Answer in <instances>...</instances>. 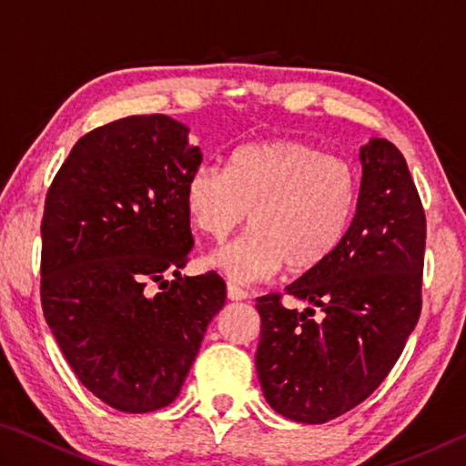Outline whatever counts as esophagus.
I'll return each instance as SVG.
<instances>
[{
	"label": "esophagus",
	"mask_w": 466,
	"mask_h": 466,
	"mask_svg": "<svg viewBox=\"0 0 466 466\" xmlns=\"http://www.w3.org/2000/svg\"><path fill=\"white\" fill-rule=\"evenodd\" d=\"M228 298H230V299H247L248 294L242 288L236 286V283L228 281Z\"/></svg>",
	"instance_id": "34e87169"
}]
</instances>
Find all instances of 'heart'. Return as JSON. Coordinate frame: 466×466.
I'll use <instances>...</instances> for the list:
<instances>
[{
  "mask_svg": "<svg viewBox=\"0 0 466 466\" xmlns=\"http://www.w3.org/2000/svg\"><path fill=\"white\" fill-rule=\"evenodd\" d=\"M358 205L356 167L299 139L247 144L228 168L201 164L185 185L188 219L209 238L224 240L250 216V230L211 258L240 283L269 279L283 265L296 275L319 269L343 244Z\"/></svg>",
  "mask_w": 466,
  "mask_h": 466,
  "instance_id": "1",
  "label": "heart"
}]
</instances>
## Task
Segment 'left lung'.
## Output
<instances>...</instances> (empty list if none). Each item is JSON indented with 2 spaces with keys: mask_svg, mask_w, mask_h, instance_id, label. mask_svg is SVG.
Here are the masks:
<instances>
[{
  "mask_svg": "<svg viewBox=\"0 0 466 466\" xmlns=\"http://www.w3.org/2000/svg\"><path fill=\"white\" fill-rule=\"evenodd\" d=\"M360 205L341 247L286 294L322 310L257 298V374L267 403L299 423L351 411L397 364L421 314L425 211L399 147H361Z\"/></svg>",
  "mask_w": 466,
  "mask_h": 466,
  "instance_id": "left-lung-1",
  "label": "left lung"
}]
</instances>
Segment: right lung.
I'll list each match as a JSON object with an SVG mask.
<instances>
[{
    "mask_svg": "<svg viewBox=\"0 0 466 466\" xmlns=\"http://www.w3.org/2000/svg\"><path fill=\"white\" fill-rule=\"evenodd\" d=\"M187 133L167 115L102 125L46 191L45 320L80 382L116 411L170 405L226 304L216 271H178L193 248L185 185L203 160Z\"/></svg>",
    "mask_w": 466,
    "mask_h": 466,
    "instance_id": "add662e5",
    "label": "right lung"
}]
</instances>
